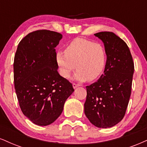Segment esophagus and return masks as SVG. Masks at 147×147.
Masks as SVG:
<instances>
[{"label":"esophagus","mask_w":147,"mask_h":147,"mask_svg":"<svg viewBox=\"0 0 147 147\" xmlns=\"http://www.w3.org/2000/svg\"><path fill=\"white\" fill-rule=\"evenodd\" d=\"M80 85L79 84H76V83H73V87H74V88H77L78 86H79Z\"/></svg>","instance_id":"1"}]
</instances>
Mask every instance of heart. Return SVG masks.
<instances>
[{
	"mask_svg": "<svg viewBox=\"0 0 147 147\" xmlns=\"http://www.w3.org/2000/svg\"><path fill=\"white\" fill-rule=\"evenodd\" d=\"M107 61V52L104 45L82 37L71 41L65 48L56 54V62L60 75L69 78L76 69L75 78L79 81H93L102 74Z\"/></svg>",
	"mask_w": 147,
	"mask_h": 147,
	"instance_id": "obj_1",
	"label": "heart"
}]
</instances>
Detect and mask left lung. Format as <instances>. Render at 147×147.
<instances>
[{
    "instance_id": "8db88e82",
    "label": "left lung",
    "mask_w": 147,
    "mask_h": 147,
    "mask_svg": "<svg viewBox=\"0 0 147 147\" xmlns=\"http://www.w3.org/2000/svg\"><path fill=\"white\" fill-rule=\"evenodd\" d=\"M104 43L107 61L97 82L86 86L84 113L99 128L117 125L123 119L131 92L134 64L127 43L114 32L94 34Z\"/></svg>"
}]
</instances>
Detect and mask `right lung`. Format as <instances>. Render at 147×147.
<instances>
[{"label":"right lung","instance_id":"add662e5","mask_svg":"<svg viewBox=\"0 0 147 147\" xmlns=\"http://www.w3.org/2000/svg\"><path fill=\"white\" fill-rule=\"evenodd\" d=\"M59 32L37 30L18 44L13 63L14 86L22 112L33 123L46 126L62 113L72 84L60 76L55 48Z\"/></svg>","mask_w":147,"mask_h":147}]
</instances>
